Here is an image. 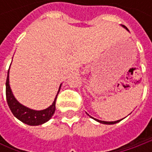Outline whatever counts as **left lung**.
<instances>
[{
  "instance_id": "1",
  "label": "left lung",
  "mask_w": 152,
  "mask_h": 152,
  "mask_svg": "<svg viewBox=\"0 0 152 152\" xmlns=\"http://www.w3.org/2000/svg\"><path fill=\"white\" fill-rule=\"evenodd\" d=\"M122 27H124V28H126V29H127V30L129 31V29H128V28H126V27L124 26V25H122ZM87 115H89V114L87 113ZM89 116H90V115H89ZM90 117H91V116H90ZM91 118H92V117H91ZM93 118V119H94V120H96V121H97V122H99L100 124H117V123H119V122H120V121H121V120L124 119V118H123V119L117 120V121H114V122H107V121H102V120L96 119V118Z\"/></svg>"
}]
</instances>
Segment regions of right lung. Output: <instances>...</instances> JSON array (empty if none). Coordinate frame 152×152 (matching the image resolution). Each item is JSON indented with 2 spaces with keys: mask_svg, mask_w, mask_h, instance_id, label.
I'll list each match as a JSON object with an SVG mask.
<instances>
[{
  "mask_svg": "<svg viewBox=\"0 0 152 152\" xmlns=\"http://www.w3.org/2000/svg\"><path fill=\"white\" fill-rule=\"evenodd\" d=\"M61 84L60 85L59 90L57 94L59 93L61 89ZM57 94L56 96L54 102L49 107L45 108L44 110H34L27 107L21 104L20 102L17 101V99L13 96V93L11 90L10 84H9V70L7 72V78L6 82V96H7V102L8 104L10 110L12 111V114L18 120L23 122V124L31 126H37L43 124L51 118L56 110V100L57 97Z\"/></svg>",
  "mask_w": 152,
  "mask_h": 152,
  "instance_id": "add662e5",
  "label": "right lung"
}]
</instances>
